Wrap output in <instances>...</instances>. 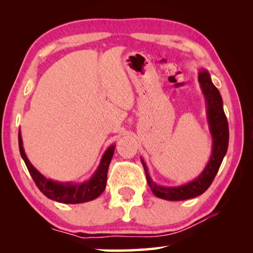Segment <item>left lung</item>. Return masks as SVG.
<instances>
[{
    "label": "left lung",
    "mask_w": 253,
    "mask_h": 253,
    "mask_svg": "<svg viewBox=\"0 0 253 253\" xmlns=\"http://www.w3.org/2000/svg\"><path fill=\"white\" fill-rule=\"evenodd\" d=\"M199 83L202 87L205 99L208 102V118L210 129L213 137V152L209 164L202 174L195 181L178 187L160 186L152 181L147 166L142 161L148 186L157 198L169 201H182L199 196L208 190L219 170L221 163L228 151L229 125L222 105V98L217 88L212 84L208 71L202 70L199 74Z\"/></svg>",
    "instance_id": "obj_1"
}]
</instances>
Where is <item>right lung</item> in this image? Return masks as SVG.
I'll return each instance as SVG.
<instances>
[{
    "instance_id": "add662e5",
    "label": "right lung",
    "mask_w": 253,
    "mask_h": 253,
    "mask_svg": "<svg viewBox=\"0 0 253 253\" xmlns=\"http://www.w3.org/2000/svg\"><path fill=\"white\" fill-rule=\"evenodd\" d=\"M19 148L21 156H22L25 165H27L30 172V175L32 176L38 188H39L46 198L66 204H78L88 202V201L95 200L96 198H98V196L105 191L107 182V172H108L110 161L111 158H113L115 152L114 145L107 149L104 156L101 158L99 168H98L97 172L91 177L90 181L80 184V185H70V184H61L50 181V179H46L43 175H41L33 168L24 153V149L22 146V138H21L20 132Z\"/></svg>"
}]
</instances>
